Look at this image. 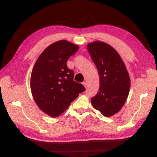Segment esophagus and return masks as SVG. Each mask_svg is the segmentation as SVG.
Wrapping results in <instances>:
<instances>
[{
    "label": "esophagus",
    "instance_id": "esophagus-1",
    "mask_svg": "<svg viewBox=\"0 0 157 157\" xmlns=\"http://www.w3.org/2000/svg\"><path fill=\"white\" fill-rule=\"evenodd\" d=\"M82 84L84 85V86L86 87V82H82Z\"/></svg>",
    "mask_w": 157,
    "mask_h": 157
}]
</instances>
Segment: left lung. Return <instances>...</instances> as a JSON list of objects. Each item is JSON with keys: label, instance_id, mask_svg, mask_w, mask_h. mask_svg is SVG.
<instances>
[{"label": "left lung", "instance_id": "1", "mask_svg": "<svg viewBox=\"0 0 157 157\" xmlns=\"http://www.w3.org/2000/svg\"><path fill=\"white\" fill-rule=\"evenodd\" d=\"M100 77V89L91 98L93 107L105 117L118 113L128 97L130 78L125 65L116 50L104 42L87 45Z\"/></svg>", "mask_w": 157, "mask_h": 157}]
</instances>
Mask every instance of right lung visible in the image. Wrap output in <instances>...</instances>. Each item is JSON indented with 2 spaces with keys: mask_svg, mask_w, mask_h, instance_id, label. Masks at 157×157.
Segmentation results:
<instances>
[{
  "mask_svg": "<svg viewBox=\"0 0 157 157\" xmlns=\"http://www.w3.org/2000/svg\"><path fill=\"white\" fill-rule=\"evenodd\" d=\"M78 49V45L68 41H56L44 50L34 66L32 94L39 109L50 116L61 115L85 91L83 85L73 80V71L66 64Z\"/></svg>",
  "mask_w": 157,
  "mask_h": 157,
  "instance_id": "obj_1",
  "label": "right lung"
}]
</instances>
